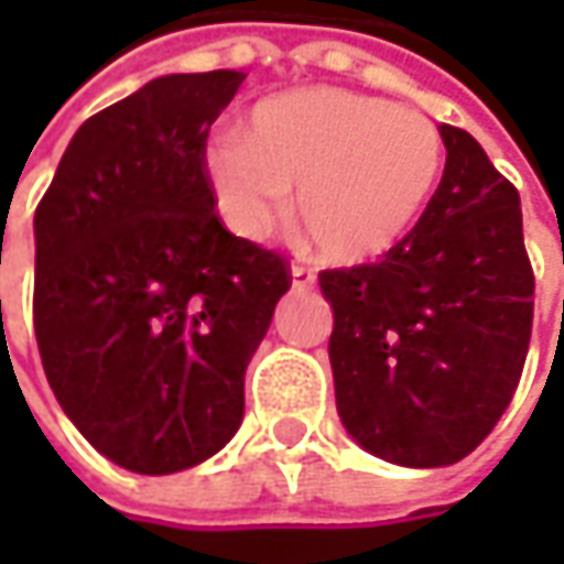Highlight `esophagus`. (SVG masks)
<instances>
[{
  "label": "esophagus",
  "mask_w": 564,
  "mask_h": 564,
  "mask_svg": "<svg viewBox=\"0 0 564 564\" xmlns=\"http://www.w3.org/2000/svg\"><path fill=\"white\" fill-rule=\"evenodd\" d=\"M316 275L307 267H292V289L304 292V289H314Z\"/></svg>",
  "instance_id": "obj_1"
}]
</instances>
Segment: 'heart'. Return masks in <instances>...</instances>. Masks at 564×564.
Here are the masks:
<instances>
[{"label":"heart","instance_id":"heart-1","mask_svg":"<svg viewBox=\"0 0 564 564\" xmlns=\"http://www.w3.org/2000/svg\"><path fill=\"white\" fill-rule=\"evenodd\" d=\"M206 191L223 226L260 241L289 213L323 260L358 267L421 223L443 172V138L417 109L311 87L250 109L245 134L206 138Z\"/></svg>","mask_w":564,"mask_h":564}]
</instances>
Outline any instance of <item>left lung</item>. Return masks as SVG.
<instances>
[{"mask_svg": "<svg viewBox=\"0 0 564 564\" xmlns=\"http://www.w3.org/2000/svg\"><path fill=\"white\" fill-rule=\"evenodd\" d=\"M414 231L379 263L319 272L348 436L401 467L462 462L509 408L533 323L521 197L462 128Z\"/></svg>", "mask_w": 564, "mask_h": 564, "instance_id": "8db88e82", "label": "left lung"}]
</instances>
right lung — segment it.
Segmentation results:
<instances>
[{
  "mask_svg": "<svg viewBox=\"0 0 564 564\" xmlns=\"http://www.w3.org/2000/svg\"><path fill=\"white\" fill-rule=\"evenodd\" d=\"M245 72L165 75L75 131L33 216V329L80 436L134 474L213 458L245 417V370L292 279L223 228L209 124Z\"/></svg>",
  "mask_w": 564,
  "mask_h": 564,
  "instance_id": "obj_1",
  "label": "right lung"
}]
</instances>
